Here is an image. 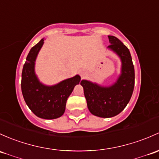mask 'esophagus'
Instances as JSON below:
<instances>
[{"label":"esophagus","instance_id":"1","mask_svg":"<svg viewBox=\"0 0 159 159\" xmlns=\"http://www.w3.org/2000/svg\"><path fill=\"white\" fill-rule=\"evenodd\" d=\"M86 74H87V71L85 69H81V70H80V75H81V78L85 76Z\"/></svg>","mask_w":159,"mask_h":159}]
</instances>
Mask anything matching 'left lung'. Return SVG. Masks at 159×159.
<instances>
[{
    "instance_id": "left-lung-1",
    "label": "left lung",
    "mask_w": 159,
    "mask_h": 159,
    "mask_svg": "<svg viewBox=\"0 0 159 159\" xmlns=\"http://www.w3.org/2000/svg\"><path fill=\"white\" fill-rule=\"evenodd\" d=\"M107 47L121 61V71L116 81L110 86H101L88 80H81L89 111L99 117L110 118L118 115L128 104L135 84V71L128 48L119 39L108 36Z\"/></svg>"
}]
</instances>
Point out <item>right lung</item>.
I'll list each match as a JSON object with an SVG mask.
<instances>
[{
  "label": "right lung",
  "mask_w": 159,
  "mask_h": 159,
  "mask_svg": "<svg viewBox=\"0 0 159 159\" xmlns=\"http://www.w3.org/2000/svg\"><path fill=\"white\" fill-rule=\"evenodd\" d=\"M43 43L44 39H42L26 57L22 71L21 90L26 105L36 116L52 120L65 113L67 100L75 87L79 84L81 77L77 75L51 86L40 82L35 72V64Z\"/></svg>",
  "instance_id": "1"
}]
</instances>
